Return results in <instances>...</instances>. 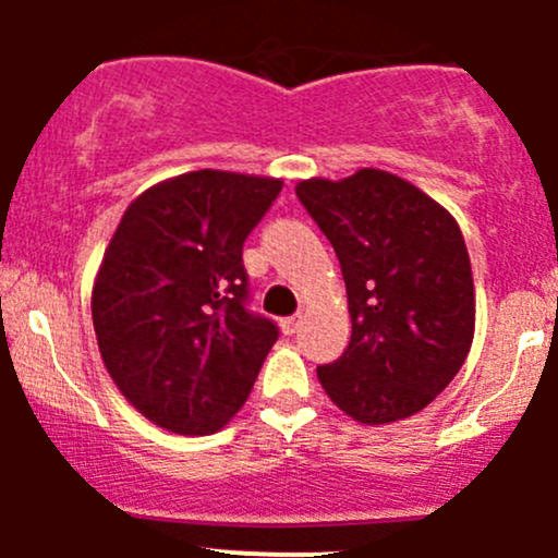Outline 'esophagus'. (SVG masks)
<instances>
[{"instance_id":"1","label":"esophagus","mask_w":558,"mask_h":558,"mask_svg":"<svg viewBox=\"0 0 558 558\" xmlns=\"http://www.w3.org/2000/svg\"><path fill=\"white\" fill-rule=\"evenodd\" d=\"M302 326V313H294L289 315V318H280V329H283V335H296Z\"/></svg>"}]
</instances>
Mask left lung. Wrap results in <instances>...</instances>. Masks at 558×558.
<instances>
[{
	"instance_id": "1",
	"label": "left lung",
	"mask_w": 558,
	"mask_h": 558,
	"mask_svg": "<svg viewBox=\"0 0 558 558\" xmlns=\"http://www.w3.org/2000/svg\"><path fill=\"white\" fill-rule=\"evenodd\" d=\"M296 196L335 247L351 313V342L318 367L320 386L369 426L418 413L456 378L475 331L459 223L384 170L302 180Z\"/></svg>"
}]
</instances>
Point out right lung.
I'll list each match as a JSON object with an SVG mask.
<instances>
[{
    "mask_svg": "<svg viewBox=\"0 0 558 558\" xmlns=\"http://www.w3.org/2000/svg\"><path fill=\"white\" fill-rule=\"evenodd\" d=\"M280 189L238 172L180 174L137 196L112 234L92 296L99 353L165 429H221L278 340V324L247 307L243 243Z\"/></svg>",
    "mask_w": 558,
    "mask_h": 558,
    "instance_id": "obj_1",
    "label": "right lung"
}]
</instances>
